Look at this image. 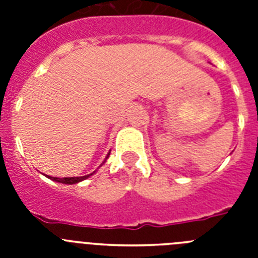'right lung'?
Wrapping results in <instances>:
<instances>
[{"mask_svg": "<svg viewBox=\"0 0 258 258\" xmlns=\"http://www.w3.org/2000/svg\"><path fill=\"white\" fill-rule=\"evenodd\" d=\"M109 152H111V151H109ZM109 152H108V155H107V156H106V160H107V159H108ZM106 160H104V161H106ZM94 173H95V172H93V173H90V174L83 175V177H64V178H59V177H51V175H46V177H47V178H49V179H51V181L59 182V183L75 184V183H79V182L84 181V179L89 178V177H90V175L94 174Z\"/></svg>", "mask_w": 258, "mask_h": 258, "instance_id": "add662e5", "label": "right lung"}]
</instances>
